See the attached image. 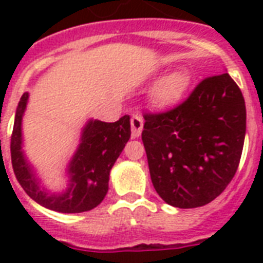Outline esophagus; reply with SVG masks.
<instances>
[{
    "mask_svg": "<svg viewBox=\"0 0 263 263\" xmlns=\"http://www.w3.org/2000/svg\"><path fill=\"white\" fill-rule=\"evenodd\" d=\"M131 128H132V138H139L143 129V119L142 116L134 115L131 119Z\"/></svg>",
    "mask_w": 263,
    "mask_h": 263,
    "instance_id": "1",
    "label": "esophagus"
}]
</instances>
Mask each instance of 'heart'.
Here are the masks:
<instances>
[{
  "label": "heart",
  "mask_w": 263,
  "mask_h": 263,
  "mask_svg": "<svg viewBox=\"0 0 263 263\" xmlns=\"http://www.w3.org/2000/svg\"><path fill=\"white\" fill-rule=\"evenodd\" d=\"M188 75L184 71H175L160 80L154 90V99L161 106L173 105L181 98L188 87Z\"/></svg>",
  "instance_id": "b5f03b06"
}]
</instances>
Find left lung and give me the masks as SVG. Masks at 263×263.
<instances>
[{
    "label": "left lung",
    "instance_id": "1",
    "mask_svg": "<svg viewBox=\"0 0 263 263\" xmlns=\"http://www.w3.org/2000/svg\"><path fill=\"white\" fill-rule=\"evenodd\" d=\"M143 117L142 140L157 194L180 209L216 199L236 173L245 144V98L232 78H206L179 106Z\"/></svg>",
    "mask_w": 263,
    "mask_h": 263
}]
</instances>
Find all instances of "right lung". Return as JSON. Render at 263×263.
I'll return each instance as SVG.
<instances>
[{
    "mask_svg": "<svg viewBox=\"0 0 263 263\" xmlns=\"http://www.w3.org/2000/svg\"><path fill=\"white\" fill-rule=\"evenodd\" d=\"M27 101L28 92H24L16 109L10 139L12 166L23 190L36 203L59 213H83L97 208L109 190L110 169L131 136L129 116H123L116 123L88 120L79 147L68 165V187L60 194H50L41 185L22 148V121Z\"/></svg>",
    "mask_w": 263,
    "mask_h": 263,
    "instance_id": "obj_1",
    "label": "right lung"
}]
</instances>
